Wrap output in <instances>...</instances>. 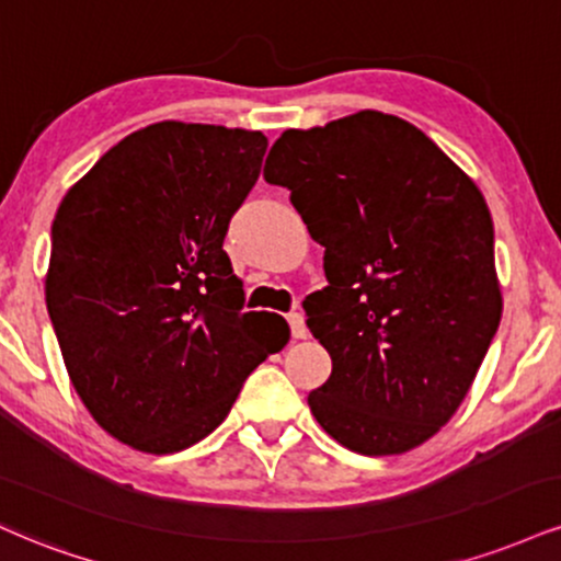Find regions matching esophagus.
Masks as SVG:
<instances>
[{
  "instance_id": "1",
  "label": "esophagus",
  "mask_w": 561,
  "mask_h": 561,
  "mask_svg": "<svg viewBox=\"0 0 561 561\" xmlns=\"http://www.w3.org/2000/svg\"><path fill=\"white\" fill-rule=\"evenodd\" d=\"M287 321H289V332H293L295 340H306L308 327H306V319H302V313L295 310V313L287 316Z\"/></svg>"
}]
</instances>
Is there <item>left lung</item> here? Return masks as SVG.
<instances>
[{"mask_svg": "<svg viewBox=\"0 0 561 561\" xmlns=\"http://www.w3.org/2000/svg\"><path fill=\"white\" fill-rule=\"evenodd\" d=\"M263 178L327 248L329 285L302 302L332 355L310 413L360 455L417 447L460 408L502 319L481 191L426 133L374 110L282 133Z\"/></svg>", "mask_w": 561, "mask_h": 561, "instance_id": "1", "label": "left lung"}]
</instances>
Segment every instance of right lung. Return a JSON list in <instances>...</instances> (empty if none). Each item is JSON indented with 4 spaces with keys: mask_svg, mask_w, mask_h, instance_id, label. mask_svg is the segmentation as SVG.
<instances>
[{
    "mask_svg": "<svg viewBox=\"0 0 561 561\" xmlns=\"http://www.w3.org/2000/svg\"><path fill=\"white\" fill-rule=\"evenodd\" d=\"M266 135L157 123L67 191L51 225L46 308L72 387L114 438L172 455L211 434L289 327L242 313L225 251Z\"/></svg>",
    "mask_w": 561,
    "mask_h": 561,
    "instance_id": "obj_1",
    "label": "right lung"
}]
</instances>
